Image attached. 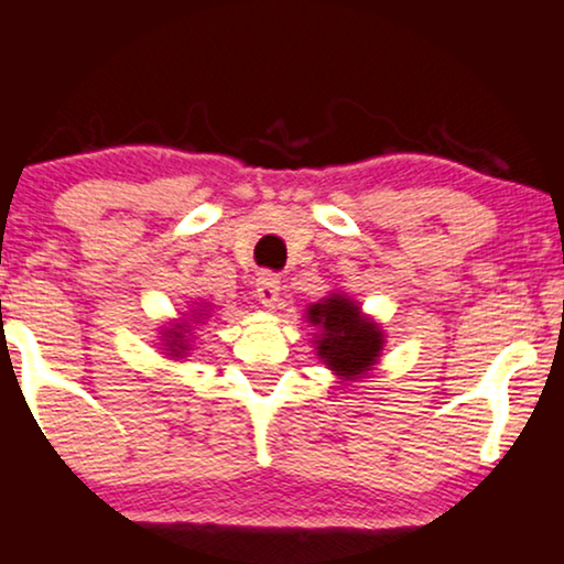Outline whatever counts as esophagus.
I'll list each match as a JSON object with an SVG mask.
<instances>
[{
    "mask_svg": "<svg viewBox=\"0 0 564 564\" xmlns=\"http://www.w3.org/2000/svg\"><path fill=\"white\" fill-rule=\"evenodd\" d=\"M257 296L264 307H275L278 300H281V278L275 273H260L257 278Z\"/></svg>",
    "mask_w": 564,
    "mask_h": 564,
    "instance_id": "obj_1",
    "label": "esophagus"
}]
</instances>
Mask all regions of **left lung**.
Wrapping results in <instances>:
<instances>
[{"mask_svg": "<svg viewBox=\"0 0 564 564\" xmlns=\"http://www.w3.org/2000/svg\"><path fill=\"white\" fill-rule=\"evenodd\" d=\"M307 321L318 326L315 349L318 358L339 379H364L377 366L384 334L379 323L366 318L360 307L345 294H328L310 304Z\"/></svg>", "mask_w": 564, "mask_h": 564, "instance_id": "left-lung-1", "label": "left lung"}]
</instances>
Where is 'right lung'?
<instances>
[{
    "mask_svg": "<svg viewBox=\"0 0 564 564\" xmlns=\"http://www.w3.org/2000/svg\"><path fill=\"white\" fill-rule=\"evenodd\" d=\"M204 315V313H200ZM191 332V326H185V323H177V326H172V328H164V347L170 349V352L166 355H172V358H183V355L187 352V339H185V334Z\"/></svg>",
    "mask_w": 564,
    "mask_h": 564,
    "instance_id": "obj_1",
    "label": "right lung"
}]
</instances>
